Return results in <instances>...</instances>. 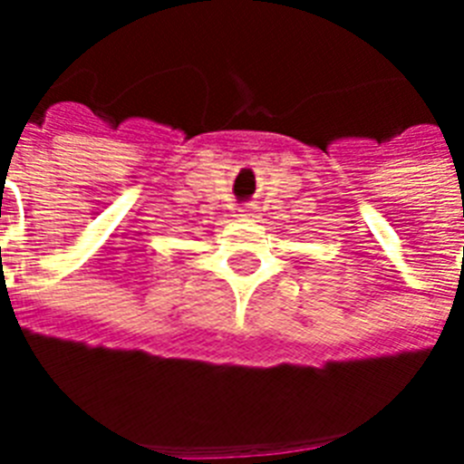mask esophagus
Wrapping results in <instances>:
<instances>
[{"label": "esophagus", "instance_id": "1", "mask_svg": "<svg viewBox=\"0 0 464 464\" xmlns=\"http://www.w3.org/2000/svg\"><path fill=\"white\" fill-rule=\"evenodd\" d=\"M240 218L243 221H253L255 218V209L250 207V204H246V207H240Z\"/></svg>", "mask_w": 464, "mask_h": 464}]
</instances>
